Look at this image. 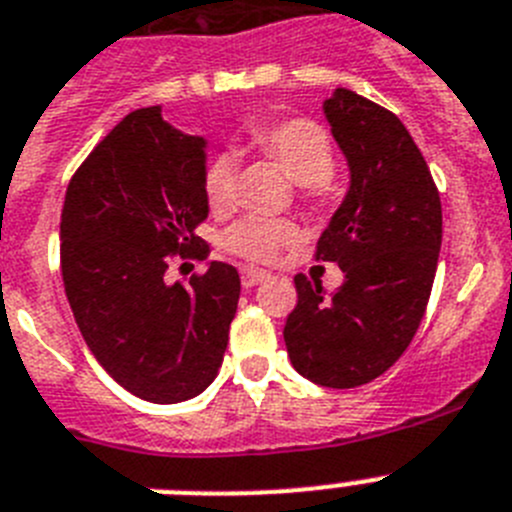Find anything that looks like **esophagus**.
<instances>
[{"instance_id": "1", "label": "esophagus", "mask_w": 512, "mask_h": 512, "mask_svg": "<svg viewBox=\"0 0 512 512\" xmlns=\"http://www.w3.org/2000/svg\"><path fill=\"white\" fill-rule=\"evenodd\" d=\"M266 279H269V274H266V271H261V269H243L241 271V284L246 289L256 287V284L266 282Z\"/></svg>"}]
</instances>
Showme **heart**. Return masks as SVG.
<instances>
[{"mask_svg": "<svg viewBox=\"0 0 512 512\" xmlns=\"http://www.w3.org/2000/svg\"><path fill=\"white\" fill-rule=\"evenodd\" d=\"M253 148L271 156L284 166L292 179L310 197H320L328 189V179L336 166L330 135L318 122L305 117L279 120L264 125L251 135ZM202 189L212 212H230L238 197V158L230 151H220L210 158L202 171ZM295 223L282 217H248L235 225L225 243L233 253L248 261L269 264L282 248L295 241Z\"/></svg>", "mask_w": 512, "mask_h": 512, "instance_id": "b5f03b06", "label": "heart"}]
</instances>
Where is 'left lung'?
I'll return each instance as SVG.
<instances>
[{
	"label": "left lung",
	"instance_id": "obj_1",
	"mask_svg": "<svg viewBox=\"0 0 512 512\" xmlns=\"http://www.w3.org/2000/svg\"><path fill=\"white\" fill-rule=\"evenodd\" d=\"M323 112L351 184L315 259L336 261L343 284L325 297L297 274L284 343L302 377L348 390L387 372L413 341L436 277L441 197L400 117L351 89H336Z\"/></svg>",
	"mask_w": 512,
	"mask_h": 512
}]
</instances>
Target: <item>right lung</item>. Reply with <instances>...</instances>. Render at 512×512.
Masks as SVG:
<instances>
[{
  "instance_id": "add662e5",
  "label": "right lung",
  "mask_w": 512,
  "mask_h": 512,
  "mask_svg": "<svg viewBox=\"0 0 512 512\" xmlns=\"http://www.w3.org/2000/svg\"><path fill=\"white\" fill-rule=\"evenodd\" d=\"M207 143L130 112L79 166L61 212V274L76 325L120 387L158 405L205 392L238 310L235 266L210 261L189 284L166 282L171 256L205 261L194 228L210 212Z\"/></svg>"
}]
</instances>
